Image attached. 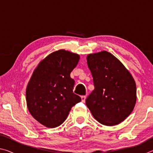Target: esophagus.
<instances>
[{"mask_svg": "<svg viewBox=\"0 0 153 153\" xmlns=\"http://www.w3.org/2000/svg\"><path fill=\"white\" fill-rule=\"evenodd\" d=\"M86 96H82L81 97V99H82V102H85V101H86Z\"/></svg>", "mask_w": 153, "mask_h": 153, "instance_id": "obj_1", "label": "esophagus"}]
</instances>
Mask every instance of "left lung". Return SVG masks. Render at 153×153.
Segmentation results:
<instances>
[{
    "instance_id": "8db88e82",
    "label": "left lung",
    "mask_w": 153,
    "mask_h": 153,
    "mask_svg": "<svg viewBox=\"0 0 153 153\" xmlns=\"http://www.w3.org/2000/svg\"><path fill=\"white\" fill-rule=\"evenodd\" d=\"M87 64L94 86L86 100L88 108L103 125L122 122L132 112L136 101V86L131 75L107 51L90 54Z\"/></svg>"
}]
</instances>
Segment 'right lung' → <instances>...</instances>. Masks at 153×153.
<instances>
[{
  "instance_id": "obj_1",
  "label": "right lung",
  "mask_w": 153,
  "mask_h": 153,
  "mask_svg": "<svg viewBox=\"0 0 153 153\" xmlns=\"http://www.w3.org/2000/svg\"><path fill=\"white\" fill-rule=\"evenodd\" d=\"M79 59L77 54L60 50L38 65L26 89L28 110L33 118L48 128H56L66 120L72 107L81 101L73 92L70 74Z\"/></svg>"
}]
</instances>
